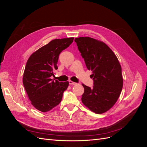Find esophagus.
Returning a JSON list of instances; mask_svg holds the SVG:
<instances>
[{
  "label": "esophagus",
  "instance_id": "1",
  "mask_svg": "<svg viewBox=\"0 0 147 147\" xmlns=\"http://www.w3.org/2000/svg\"><path fill=\"white\" fill-rule=\"evenodd\" d=\"M69 84H72V85H74V84H77V83H75V82L71 81V80H69Z\"/></svg>",
  "mask_w": 147,
  "mask_h": 147
}]
</instances>
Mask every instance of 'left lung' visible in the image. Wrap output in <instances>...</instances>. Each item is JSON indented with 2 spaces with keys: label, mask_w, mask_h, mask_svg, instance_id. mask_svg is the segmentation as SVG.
Instances as JSON below:
<instances>
[{
  "label": "left lung",
  "mask_w": 147,
  "mask_h": 147,
  "mask_svg": "<svg viewBox=\"0 0 147 147\" xmlns=\"http://www.w3.org/2000/svg\"><path fill=\"white\" fill-rule=\"evenodd\" d=\"M75 42L91 75L93 86L82 84L83 104L97 114L103 113L116 103L122 90L121 67L112 50L101 41L78 37Z\"/></svg>",
  "instance_id": "left-lung-1"
}]
</instances>
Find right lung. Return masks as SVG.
Masks as SVG:
<instances>
[{"label":"right lung","instance_id":"obj_1","mask_svg":"<svg viewBox=\"0 0 147 147\" xmlns=\"http://www.w3.org/2000/svg\"><path fill=\"white\" fill-rule=\"evenodd\" d=\"M74 37L55 39L30 55L26 63L23 83L31 104L46 112L58 105L69 82L51 79L57 69L59 55L73 42Z\"/></svg>","mask_w":147,"mask_h":147}]
</instances>
